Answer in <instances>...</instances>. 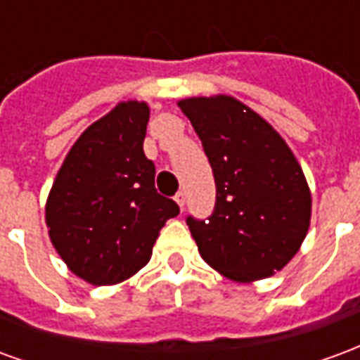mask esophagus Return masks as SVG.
<instances>
[{
	"label": "esophagus",
	"mask_w": 360,
	"mask_h": 360,
	"mask_svg": "<svg viewBox=\"0 0 360 360\" xmlns=\"http://www.w3.org/2000/svg\"><path fill=\"white\" fill-rule=\"evenodd\" d=\"M185 200H187V196H185V193H183V191H179V193H177V195H175V202L179 204V208H181V210H183V208H185Z\"/></svg>",
	"instance_id": "esophagus-1"
}]
</instances>
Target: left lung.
<instances>
[{"label": "left lung", "mask_w": 360, "mask_h": 360, "mask_svg": "<svg viewBox=\"0 0 360 360\" xmlns=\"http://www.w3.org/2000/svg\"><path fill=\"white\" fill-rule=\"evenodd\" d=\"M177 105L216 179L208 221L187 218L200 257L237 283L270 278L309 233L312 196L301 164L281 134L233 96H193Z\"/></svg>", "instance_id": "1"}]
</instances>
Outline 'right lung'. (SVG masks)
I'll return each mask as SVG.
<instances>
[{"mask_svg":"<svg viewBox=\"0 0 360 360\" xmlns=\"http://www.w3.org/2000/svg\"><path fill=\"white\" fill-rule=\"evenodd\" d=\"M150 105L119 102L75 141L46 200L53 249L77 278L115 285L148 264L160 229L179 214L158 195L144 156Z\"/></svg>","mask_w":360,"mask_h":360,"instance_id":"obj_1","label":"right lung"}]
</instances>
